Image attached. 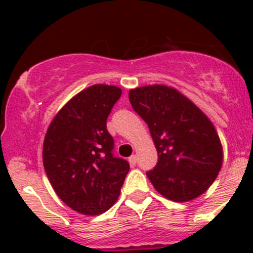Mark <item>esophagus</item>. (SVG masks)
<instances>
[{
    "mask_svg": "<svg viewBox=\"0 0 253 253\" xmlns=\"http://www.w3.org/2000/svg\"><path fill=\"white\" fill-rule=\"evenodd\" d=\"M128 163H129V165H131V167H134V165L137 164V157L136 155H131V157L128 158Z\"/></svg>",
    "mask_w": 253,
    "mask_h": 253,
    "instance_id": "1",
    "label": "esophagus"
}]
</instances>
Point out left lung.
<instances>
[{
  "instance_id": "8db88e82",
  "label": "left lung",
  "mask_w": 253,
  "mask_h": 253,
  "mask_svg": "<svg viewBox=\"0 0 253 253\" xmlns=\"http://www.w3.org/2000/svg\"><path fill=\"white\" fill-rule=\"evenodd\" d=\"M134 111L147 122L158 152L147 172L155 190L174 202L206 192L223 165V145L208 116L182 93L164 84L128 91Z\"/></svg>"
}]
</instances>
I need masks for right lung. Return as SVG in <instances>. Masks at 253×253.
Segmentation results:
<instances>
[{
    "label": "right lung",
    "mask_w": 253,
    "mask_h": 253,
    "mask_svg": "<svg viewBox=\"0 0 253 253\" xmlns=\"http://www.w3.org/2000/svg\"><path fill=\"white\" fill-rule=\"evenodd\" d=\"M121 88L94 84L76 94L48 125L42 163L56 195L73 211L98 215L119 198L129 164L112 155L106 120Z\"/></svg>",
    "instance_id": "obj_1"
}]
</instances>
